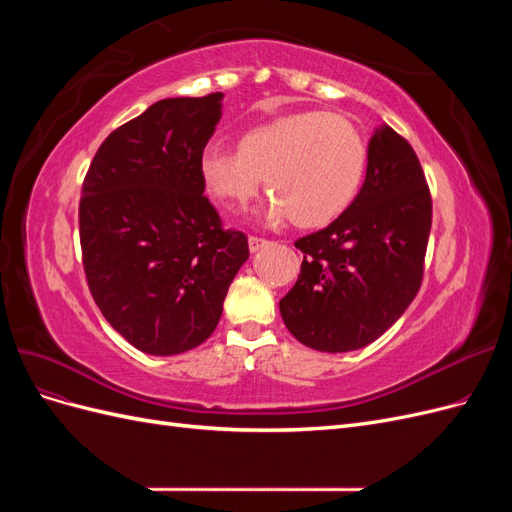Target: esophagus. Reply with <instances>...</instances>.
Wrapping results in <instances>:
<instances>
[{"label": "esophagus", "instance_id": "34e87169", "mask_svg": "<svg viewBox=\"0 0 512 512\" xmlns=\"http://www.w3.org/2000/svg\"><path fill=\"white\" fill-rule=\"evenodd\" d=\"M269 241L267 239H260V237H250L247 239V245H250V252L252 254H256L258 250H262V247H265Z\"/></svg>", "mask_w": 512, "mask_h": 512}]
</instances>
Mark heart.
I'll use <instances>...</instances> for the list:
<instances>
[{"label":"heart","instance_id":"b5f03b06","mask_svg":"<svg viewBox=\"0 0 512 512\" xmlns=\"http://www.w3.org/2000/svg\"><path fill=\"white\" fill-rule=\"evenodd\" d=\"M365 166L367 147L352 121L303 111L245 132L237 153L207 147L200 177L228 209L250 205L267 179L269 222L292 218L301 228H320L352 205Z\"/></svg>","mask_w":512,"mask_h":512}]
</instances>
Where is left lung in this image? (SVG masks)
I'll list each match as a JSON object with an SVG mask.
<instances>
[{"label":"left lung","mask_w":512,"mask_h":512,"mask_svg":"<svg viewBox=\"0 0 512 512\" xmlns=\"http://www.w3.org/2000/svg\"><path fill=\"white\" fill-rule=\"evenodd\" d=\"M431 230L425 173L384 123L367 147L361 192L335 222L294 243L299 280L280 301L288 331L320 352L359 350L393 327L423 282Z\"/></svg>","instance_id":"8db88e82"}]
</instances>
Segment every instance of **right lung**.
<instances>
[{
  "instance_id": "add662e5",
  "label": "right lung",
  "mask_w": 512,
  "mask_h": 512,
  "mask_svg": "<svg viewBox=\"0 0 512 512\" xmlns=\"http://www.w3.org/2000/svg\"><path fill=\"white\" fill-rule=\"evenodd\" d=\"M224 94L166 98L106 136L83 181L79 228L87 284L111 327L145 354L200 346L250 258L203 196L200 156Z\"/></svg>"
}]
</instances>
